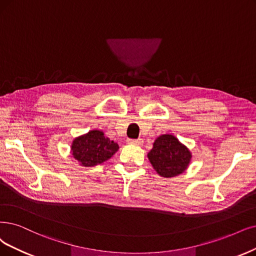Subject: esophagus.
Instances as JSON below:
<instances>
[{"mask_svg":"<svg viewBox=\"0 0 256 256\" xmlns=\"http://www.w3.org/2000/svg\"><path fill=\"white\" fill-rule=\"evenodd\" d=\"M128 144H135V146H141L144 144L142 139H128Z\"/></svg>","mask_w":256,"mask_h":256,"instance_id":"obj_1","label":"esophagus"}]
</instances>
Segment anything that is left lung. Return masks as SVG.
<instances>
[{
    "label": "left lung",
    "instance_id": "8db88e82",
    "mask_svg": "<svg viewBox=\"0 0 256 256\" xmlns=\"http://www.w3.org/2000/svg\"><path fill=\"white\" fill-rule=\"evenodd\" d=\"M155 171L164 178L182 174L192 160V153L172 134H164L156 138L152 150L148 153Z\"/></svg>",
    "mask_w": 256,
    "mask_h": 256
}]
</instances>
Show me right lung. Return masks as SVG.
<instances>
[{
    "label": "right lung",
    "instance_id": "add662e5",
    "mask_svg": "<svg viewBox=\"0 0 256 256\" xmlns=\"http://www.w3.org/2000/svg\"><path fill=\"white\" fill-rule=\"evenodd\" d=\"M119 150L118 144L101 130H90L72 141L70 153L82 166H94L112 158Z\"/></svg>",
    "mask_w": 256,
    "mask_h": 256
}]
</instances>
